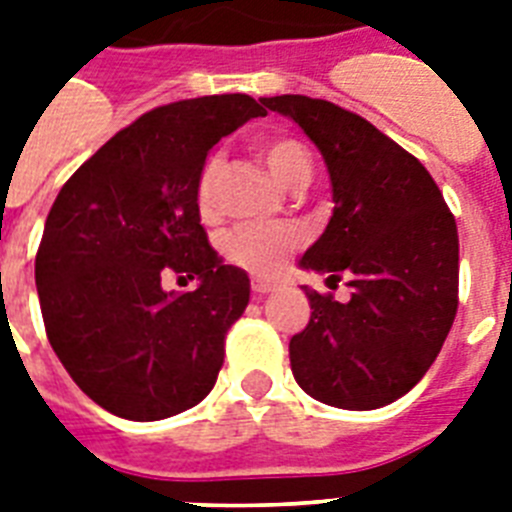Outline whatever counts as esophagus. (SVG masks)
I'll list each match as a JSON object with an SVG mask.
<instances>
[{
    "label": "esophagus",
    "instance_id": "esophagus-1",
    "mask_svg": "<svg viewBox=\"0 0 512 512\" xmlns=\"http://www.w3.org/2000/svg\"><path fill=\"white\" fill-rule=\"evenodd\" d=\"M271 292H276V284H271V281H252V295L255 297H263V295H271Z\"/></svg>",
    "mask_w": 512,
    "mask_h": 512
}]
</instances>
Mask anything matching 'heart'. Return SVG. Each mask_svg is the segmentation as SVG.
<instances>
[{"label":"heart","instance_id":"1","mask_svg":"<svg viewBox=\"0 0 512 512\" xmlns=\"http://www.w3.org/2000/svg\"><path fill=\"white\" fill-rule=\"evenodd\" d=\"M260 156L268 164L271 175L289 191H300L311 183L313 159L311 151L295 138H268L260 143ZM220 156H209L201 164L196 177V209L204 220L215 217V185L220 175ZM303 244V233L295 225H239L223 236L220 249L223 257L241 271L252 276H276L281 265Z\"/></svg>","mask_w":512,"mask_h":512}]
</instances>
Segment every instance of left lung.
<instances>
[{"instance_id":"left-lung-1","label":"left lung","mask_w":512,"mask_h":512,"mask_svg":"<svg viewBox=\"0 0 512 512\" xmlns=\"http://www.w3.org/2000/svg\"><path fill=\"white\" fill-rule=\"evenodd\" d=\"M316 143L332 180L327 231L300 268L348 273V303L305 287L308 327L289 340L297 385L337 409H380L417 385L454 324L460 239L430 172L374 124L329 100L263 98Z\"/></svg>"}]
</instances>
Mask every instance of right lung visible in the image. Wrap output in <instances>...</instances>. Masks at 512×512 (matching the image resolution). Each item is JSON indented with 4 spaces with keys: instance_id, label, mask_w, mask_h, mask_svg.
I'll use <instances>...</instances> for the list:
<instances>
[{
    "instance_id": "add662e5",
    "label": "right lung",
    "mask_w": 512,
    "mask_h": 512,
    "mask_svg": "<svg viewBox=\"0 0 512 512\" xmlns=\"http://www.w3.org/2000/svg\"><path fill=\"white\" fill-rule=\"evenodd\" d=\"M263 114L239 92L159 106L60 188L36 252V292L55 356L106 412L164 420L215 388L249 276L209 247L196 177L217 140ZM167 272L200 287L164 293Z\"/></svg>"
}]
</instances>
